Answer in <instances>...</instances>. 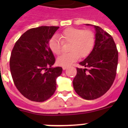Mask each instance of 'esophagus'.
Wrapping results in <instances>:
<instances>
[{
	"label": "esophagus",
	"mask_w": 128,
	"mask_h": 128,
	"mask_svg": "<svg viewBox=\"0 0 128 128\" xmlns=\"http://www.w3.org/2000/svg\"><path fill=\"white\" fill-rule=\"evenodd\" d=\"M62 68H63V70H66V68H67V66H63V67H62Z\"/></svg>",
	"instance_id": "esophagus-1"
}]
</instances>
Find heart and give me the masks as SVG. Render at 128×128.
I'll list each match as a JSON object with an SVG mask.
<instances>
[{"label": "heart", "mask_w": 128, "mask_h": 128, "mask_svg": "<svg viewBox=\"0 0 128 128\" xmlns=\"http://www.w3.org/2000/svg\"><path fill=\"white\" fill-rule=\"evenodd\" d=\"M64 44H70V52L63 54L57 59L58 65L69 66L76 62L79 57L85 58L92 52L95 44V35L90 30L69 28L65 29L60 34ZM62 42L56 36H52L48 42V47L52 53L59 55L62 52Z\"/></svg>", "instance_id": "heart-1"}]
</instances>
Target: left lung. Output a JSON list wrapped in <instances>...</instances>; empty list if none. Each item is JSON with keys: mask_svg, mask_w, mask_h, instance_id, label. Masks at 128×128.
<instances>
[{"mask_svg": "<svg viewBox=\"0 0 128 128\" xmlns=\"http://www.w3.org/2000/svg\"><path fill=\"white\" fill-rule=\"evenodd\" d=\"M92 26L96 30L94 47L86 58L80 63L84 68H77L73 80L76 92L86 100L98 99L110 88L118 64V51L112 36L99 26Z\"/></svg>", "mask_w": 128, "mask_h": 128, "instance_id": "left-lung-1", "label": "left lung"}]
</instances>
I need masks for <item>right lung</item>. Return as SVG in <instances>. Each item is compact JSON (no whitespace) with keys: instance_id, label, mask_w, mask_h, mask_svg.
I'll list each match as a JSON object with an SVG mask.
<instances>
[{"instance_id":"obj_1","label":"right lung","mask_w":128,"mask_h":128,"mask_svg":"<svg viewBox=\"0 0 128 128\" xmlns=\"http://www.w3.org/2000/svg\"><path fill=\"white\" fill-rule=\"evenodd\" d=\"M58 29L41 26L29 29L11 52L10 65L13 82L20 93L32 101L44 102L56 91V79L63 69L52 67L55 58L48 42Z\"/></svg>"}]
</instances>
